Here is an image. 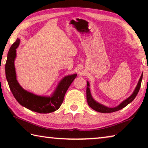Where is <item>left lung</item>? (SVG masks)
<instances>
[{"label":"left lung","instance_id":"left-lung-1","mask_svg":"<svg viewBox=\"0 0 148 148\" xmlns=\"http://www.w3.org/2000/svg\"><path fill=\"white\" fill-rule=\"evenodd\" d=\"M19 43L20 40L17 38L16 41L11 46L5 65L6 79L12 94L21 106L31 111L40 114H47L56 111L61 106L65 93L72 82L76 78L77 74H74L64 77L59 82L53 93L49 97L39 96L26 91L17 82L14 65L16 49L18 47ZM87 103L91 107V97L87 96Z\"/></svg>","mask_w":148,"mask_h":148}]
</instances>
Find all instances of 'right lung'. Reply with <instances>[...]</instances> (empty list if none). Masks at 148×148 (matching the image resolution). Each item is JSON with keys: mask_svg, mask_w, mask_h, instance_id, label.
<instances>
[{"mask_svg": "<svg viewBox=\"0 0 148 148\" xmlns=\"http://www.w3.org/2000/svg\"><path fill=\"white\" fill-rule=\"evenodd\" d=\"M142 79V75H141V76H140V78L138 81V83L136 88H135L134 91L133 92V93H132L128 99H127L126 100H125L124 101H123L118 106H117L116 108H110L105 107L104 106H102V104H99V103H98V102H97L96 101H95V100L92 99V97L91 96V91H90V89H89V82H87L86 94H87V96L91 97V108L93 110H96V111H97V112H101V113H111V112L118 111V110L123 108L124 107L127 106V105H128L129 103H131V102L135 99V97H136V96L138 94V91H139V89L140 88Z\"/></svg>", "mask_w": 148, "mask_h": 148, "instance_id": "add662e5", "label": "right lung"}]
</instances>
